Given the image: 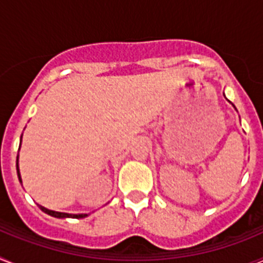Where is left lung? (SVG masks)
<instances>
[{
    "label": "left lung",
    "instance_id": "1",
    "mask_svg": "<svg viewBox=\"0 0 263 263\" xmlns=\"http://www.w3.org/2000/svg\"><path fill=\"white\" fill-rule=\"evenodd\" d=\"M228 101H229V100H228ZM229 103H231V101H229ZM231 104H232V103H231ZM232 105H233V104H232ZM233 108H234V109H236V106H234V105H233Z\"/></svg>",
    "mask_w": 263,
    "mask_h": 263
}]
</instances>
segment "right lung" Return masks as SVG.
I'll return each instance as SVG.
<instances>
[{
    "mask_svg": "<svg viewBox=\"0 0 263 263\" xmlns=\"http://www.w3.org/2000/svg\"><path fill=\"white\" fill-rule=\"evenodd\" d=\"M21 142H22V136H21ZM21 150V145H20V148H18V152ZM18 158H20V155H17V174H18V179H20L21 184H22V178H21V173H20V166H18ZM38 206L41 208L42 211L45 213H47V215L52 216V217H57V218H84L87 217V213H66V212H58V211H51L48 210V208H46V206L43 205H39Z\"/></svg>",
    "mask_w": 263,
    "mask_h": 263,
    "instance_id": "obj_1",
    "label": "right lung"
}]
</instances>
